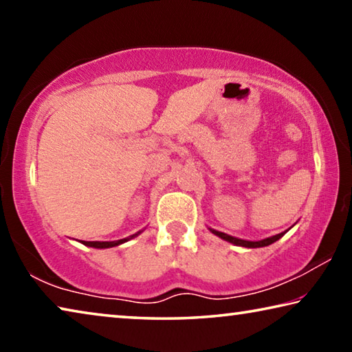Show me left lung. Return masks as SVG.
Listing matches in <instances>:
<instances>
[{
    "label": "left lung",
    "mask_w": 352,
    "mask_h": 352,
    "mask_svg": "<svg viewBox=\"0 0 352 352\" xmlns=\"http://www.w3.org/2000/svg\"><path fill=\"white\" fill-rule=\"evenodd\" d=\"M210 231H211L212 234L219 236L220 239H223V241H226V242L234 243V245L247 247V248L267 247V245H270V243L276 242L278 239H281V237L285 234V231H284V233H279V234H276V236H272V237H267V239H262V241H256V242H254V241H243V239H237V237H233V236H230V234H225V233H222V231H216V230H212V228H210Z\"/></svg>",
    "instance_id": "1"
}]
</instances>
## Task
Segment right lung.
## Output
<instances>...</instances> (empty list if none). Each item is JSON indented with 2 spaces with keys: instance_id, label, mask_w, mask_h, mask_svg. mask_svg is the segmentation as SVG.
<instances>
[{
  "instance_id": "right-lung-1",
  "label": "right lung",
  "mask_w": 352,
  "mask_h": 352,
  "mask_svg": "<svg viewBox=\"0 0 352 352\" xmlns=\"http://www.w3.org/2000/svg\"><path fill=\"white\" fill-rule=\"evenodd\" d=\"M140 233H141V231H138V233H136V234H132V236L126 237V239L111 241V242H99V241H94V242H87V241H82V243H83V245H87V247H93V248H111V247L121 245V243L127 242V241H130V239H133V237H135V236H138Z\"/></svg>"
}]
</instances>
